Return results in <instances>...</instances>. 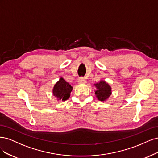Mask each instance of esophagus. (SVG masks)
<instances>
[{
    "label": "esophagus",
    "instance_id": "esophagus-1",
    "mask_svg": "<svg viewBox=\"0 0 158 158\" xmlns=\"http://www.w3.org/2000/svg\"><path fill=\"white\" fill-rule=\"evenodd\" d=\"M78 82L79 83H85L86 80L83 77H79L78 79Z\"/></svg>",
    "mask_w": 158,
    "mask_h": 158
}]
</instances>
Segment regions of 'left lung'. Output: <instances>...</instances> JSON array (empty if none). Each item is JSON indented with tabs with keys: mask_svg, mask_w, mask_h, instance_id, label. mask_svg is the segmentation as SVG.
<instances>
[{
	"mask_svg": "<svg viewBox=\"0 0 158 158\" xmlns=\"http://www.w3.org/2000/svg\"><path fill=\"white\" fill-rule=\"evenodd\" d=\"M94 86L97 89L95 91V94L100 101H105L109 98L111 94V89L108 83L100 81L99 83L94 84Z\"/></svg>",
	"mask_w": 158,
	"mask_h": 158,
	"instance_id": "8db88e82",
	"label": "left lung"
}]
</instances>
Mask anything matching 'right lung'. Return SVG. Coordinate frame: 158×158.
Masks as SVG:
<instances>
[{"instance_id": "obj_1", "label": "right lung", "mask_w": 158, "mask_h": 158, "mask_svg": "<svg viewBox=\"0 0 158 158\" xmlns=\"http://www.w3.org/2000/svg\"><path fill=\"white\" fill-rule=\"evenodd\" d=\"M73 87L68 82L61 77L58 82L55 84L53 88V95L56 97L58 100L63 101L68 99L70 96Z\"/></svg>"}]
</instances>
